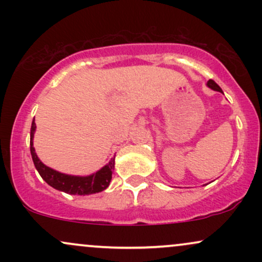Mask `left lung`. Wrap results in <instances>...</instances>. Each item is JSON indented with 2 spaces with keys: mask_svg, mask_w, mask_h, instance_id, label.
I'll return each mask as SVG.
<instances>
[{
  "mask_svg": "<svg viewBox=\"0 0 262 262\" xmlns=\"http://www.w3.org/2000/svg\"><path fill=\"white\" fill-rule=\"evenodd\" d=\"M207 86H208L209 89L214 90V91H218V92H222V93H223V91H222L221 87H219V86L217 85V83H215L214 81H213V80H209L208 82H207Z\"/></svg>",
  "mask_w": 262,
  "mask_h": 262,
  "instance_id": "8db88e82",
  "label": "left lung"
}]
</instances>
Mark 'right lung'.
I'll return each instance as SVG.
<instances>
[{
    "label": "right lung",
    "mask_w": 262,
    "mask_h": 262,
    "mask_svg": "<svg viewBox=\"0 0 262 262\" xmlns=\"http://www.w3.org/2000/svg\"><path fill=\"white\" fill-rule=\"evenodd\" d=\"M35 128L37 127H35V123L33 121L31 128V154L35 169L48 185L58 189V191L65 192V193L80 194V196L98 193V192L104 191L110 186L114 170V158L111 159L110 162L104 165L102 169L91 173V175L75 176L59 172V171L47 166L39 160L34 146H33Z\"/></svg>",
    "instance_id": "add662e5"
}]
</instances>
